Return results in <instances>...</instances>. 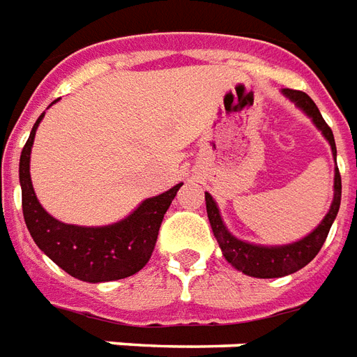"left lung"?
<instances>
[{
  "label": "left lung",
  "mask_w": 357,
  "mask_h": 357,
  "mask_svg": "<svg viewBox=\"0 0 357 357\" xmlns=\"http://www.w3.org/2000/svg\"><path fill=\"white\" fill-rule=\"evenodd\" d=\"M286 94L291 102L299 105L301 109L312 119L314 125L318 126L321 134L326 136V139L331 145V151H333L335 158H337V147H335V138L333 132L329 128L321 113L312 102V98L301 91H293V89H284ZM340 174L339 168H335V195L333 202H331V210L327 212L324 221L314 229L308 236H305L299 242L287 245H274V248H266V245H255L242 242V240L234 238L231 232L227 231V227L221 221L219 210L215 202H213L212 195L206 192V212H208V219H210V225H212L213 236L218 238L219 248L225 255V259L231 263L234 268H238L248 276L253 278H280V276H287V274L297 273L299 268L306 266L310 261L318 255L321 250V245L326 242L329 229L333 225L337 212H339L340 206Z\"/></svg>",
  "instance_id": "obj_1"
}]
</instances>
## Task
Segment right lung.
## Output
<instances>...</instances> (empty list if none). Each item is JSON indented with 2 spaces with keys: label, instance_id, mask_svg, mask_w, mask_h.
Instances as JSON below:
<instances>
[{
  "label": "right lung",
  "instance_id": "1",
  "mask_svg": "<svg viewBox=\"0 0 357 357\" xmlns=\"http://www.w3.org/2000/svg\"><path fill=\"white\" fill-rule=\"evenodd\" d=\"M45 113L39 115L20 155L22 212L31 238L60 268L83 282L128 278L145 266L157 244L158 229L181 183L158 197L144 200L128 218L107 227H77L60 223L45 212L33 192L30 153L33 136Z\"/></svg>",
  "mask_w": 357,
  "mask_h": 357
}]
</instances>
